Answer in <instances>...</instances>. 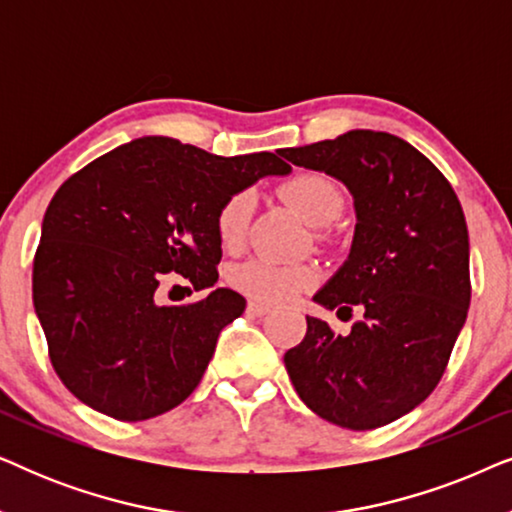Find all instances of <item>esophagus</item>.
<instances>
[{"label": "esophagus", "instance_id": "1", "mask_svg": "<svg viewBox=\"0 0 512 512\" xmlns=\"http://www.w3.org/2000/svg\"><path fill=\"white\" fill-rule=\"evenodd\" d=\"M247 312L251 314V317H263V314L270 312V307L263 305V303H256V300H249Z\"/></svg>", "mask_w": 512, "mask_h": 512}]
</instances>
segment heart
<instances>
[{"mask_svg":"<svg viewBox=\"0 0 512 512\" xmlns=\"http://www.w3.org/2000/svg\"><path fill=\"white\" fill-rule=\"evenodd\" d=\"M279 195L289 207L312 226H326L345 209L342 188L321 172H298L279 186ZM251 193L237 191L228 195L216 209V235L223 249H240L251 219ZM317 282L312 265L275 263L268 258H251L230 270V284L244 296L261 303H286Z\"/></svg>","mask_w":512,"mask_h":512,"instance_id":"obj_1","label":"heart"}]
</instances>
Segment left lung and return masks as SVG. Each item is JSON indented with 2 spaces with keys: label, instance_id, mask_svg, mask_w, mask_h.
<instances>
[{
  "label": "left lung",
  "instance_id": "left-lung-1",
  "mask_svg": "<svg viewBox=\"0 0 512 512\" xmlns=\"http://www.w3.org/2000/svg\"><path fill=\"white\" fill-rule=\"evenodd\" d=\"M340 179L354 195L345 265L314 300L361 319L349 335L307 317L284 354L298 396L342 429L368 431L417 408L443 377L471 303L464 209L424 153L389 132L352 130L279 151Z\"/></svg>",
  "mask_w": 512,
  "mask_h": 512
}]
</instances>
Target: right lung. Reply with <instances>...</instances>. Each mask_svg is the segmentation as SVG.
Wrapping results in <instances>:
<instances>
[{
  "mask_svg": "<svg viewBox=\"0 0 512 512\" xmlns=\"http://www.w3.org/2000/svg\"><path fill=\"white\" fill-rule=\"evenodd\" d=\"M277 153L221 158L170 137H142L55 191L34 254L32 300L53 370L81 403L142 422L193 394L221 328L247 300L214 289L165 307L156 289L167 272L195 291L216 284V209L261 177L289 172Z\"/></svg>",
  "mask_w": 512,
  "mask_h": 512,
  "instance_id": "right-lung-1",
  "label": "right lung"
}]
</instances>
